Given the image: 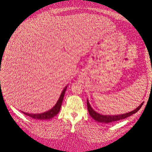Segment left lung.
<instances>
[{"label": "left lung", "instance_id": "left-lung-1", "mask_svg": "<svg viewBox=\"0 0 152 152\" xmlns=\"http://www.w3.org/2000/svg\"><path fill=\"white\" fill-rule=\"evenodd\" d=\"M144 103H142L140 106H139L136 109H134V111H130V112L126 113V114H121V115H102L99 114L97 112H96L94 110L92 109L91 106H90L89 103H88V101L87 100V108H88V113H89L90 116H91L92 118H94V120H96V121L98 122H101V123H111V122H114V121H119V120L124 119V118H126L129 116H132V114H135L136 112H137L139 109H141L142 106L143 105Z\"/></svg>", "mask_w": 152, "mask_h": 152}]
</instances>
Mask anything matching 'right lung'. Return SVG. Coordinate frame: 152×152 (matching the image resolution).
I'll return each instance as SVG.
<instances>
[{
  "label": "right lung",
  "mask_w": 152,
  "mask_h": 152,
  "mask_svg": "<svg viewBox=\"0 0 152 152\" xmlns=\"http://www.w3.org/2000/svg\"><path fill=\"white\" fill-rule=\"evenodd\" d=\"M66 88L67 86H66L64 88V89L63 90L60 96V98H59L58 101L57 102L56 105L52 108L51 109L49 110V111H46V112L43 113V114H28V113H25L23 112L24 114L27 115V116H29L30 117L34 118V119H50V118H53V116H55L59 112L61 109V106L63 99H64V94H65V91L66 90Z\"/></svg>",
  "instance_id": "right-lung-1"
}]
</instances>
